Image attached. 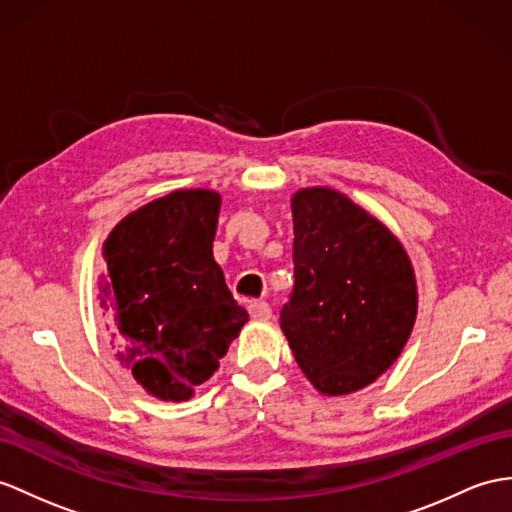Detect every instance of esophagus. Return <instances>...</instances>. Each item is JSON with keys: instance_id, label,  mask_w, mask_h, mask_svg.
<instances>
[{"instance_id": "34e87169", "label": "esophagus", "mask_w": 512, "mask_h": 512, "mask_svg": "<svg viewBox=\"0 0 512 512\" xmlns=\"http://www.w3.org/2000/svg\"><path fill=\"white\" fill-rule=\"evenodd\" d=\"M252 319H271V306L267 302H252L247 306Z\"/></svg>"}]
</instances>
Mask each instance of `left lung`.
Instances as JSON below:
<instances>
[{
    "instance_id": "obj_1",
    "label": "left lung",
    "mask_w": 512,
    "mask_h": 512,
    "mask_svg": "<svg viewBox=\"0 0 512 512\" xmlns=\"http://www.w3.org/2000/svg\"><path fill=\"white\" fill-rule=\"evenodd\" d=\"M291 210L295 284L282 332L317 391L354 393L395 363L413 332V265L391 230L339 191L302 189Z\"/></svg>"
}]
</instances>
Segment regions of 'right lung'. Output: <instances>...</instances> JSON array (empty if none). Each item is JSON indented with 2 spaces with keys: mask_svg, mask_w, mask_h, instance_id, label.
I'll return each mask as SVG.
<instances>
[{
  "mask_svg": "<svg viewBox=\"0 0 512 512\" xmlns=\"http://www.w3.org/2000/svg\"><path fill=\"white\" fill-rule=\"evenodd\" d=\"M219 206L215 191H173L121 219L104 243L99 306L112 350L158 400H189L249 319L213 258Z\"/></svg>",
  "mask_w": 512,
  "mask_h": 512,
  "instance_id": "right-lung-1",
  "label": "right lung"
}]
</instances>
